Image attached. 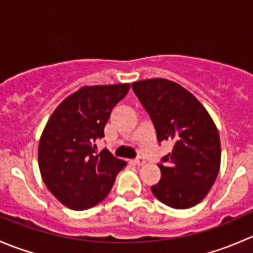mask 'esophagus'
Here are the masks:
<instances>
[{
    "label": "esophagus",
    "mask_w": 253,
    "mask_h": 253,
    "mask_svg": "<svg viewBox=\"0 0 253 253\" xmlns=\"http://www.w3.org/2000/svg\"><path fill=\"white\" fill-rule=\"evenodd\" d=\"M133 163L136 165H139V167H141V165H144L145 164V160L143 159L142 157H139V158H137V159H134Z\"/></svg>",
    "instance_id": "esophagus-1"
}]
</instances>
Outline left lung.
Returning <instances> with one entry per match:
<instances>
[{
    "mask_svg": "<svg viewBox=\"0 0 253 253\" xmlns=\"http://www.w3.org/2000/svg\"><path fill=\"white\" fill-rule=\"evenodd\" d=\"M149 114L158 141L172 150L158 164L162 178L152 186L160 202L176 209L196 206L213 186L220 168V139L205 106L188 90L163 78L132 83Z\"/></svg>",
    "mask_w": 253,
    "mask_h": 253,
    "instance_id": "8db88e82",
    "label": "left lung"
}]
</instances>
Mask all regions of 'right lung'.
I'll use <instances>...</instances> for the list:
<instances>
[{
	"mask_svg": "<svg viewBox=\"0 0 253 253\" xmlns=\"http://www.w3.org/2000/svg\"><path fill=\"white\" fill-rule=\"evenodd\" d=\"M128 90V83L83 86L48 119L38 149L40 172L50 192L68 208L83 211L101 202L126 167L109 150L95 154V142Z\"/></svg>",
	"mask_w": 253,
	"mask_h": 253,
	"instance_id": "add662e5",
	"label": "right lung"
}]
</instances>
